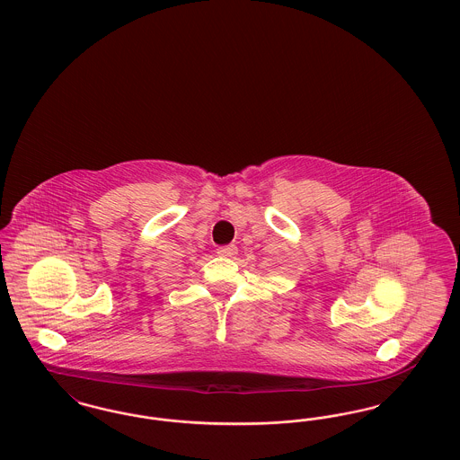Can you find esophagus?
<instances>
[{
    "label": "esophagus",
    "instance_id": "esophagus-1",
    "mask_svg": "<svg viewBox=\"0 0 460 460\" xmlns=\"http://www.w3.org/2000/svg\"><path fill=\"white\" fill-rule=\"evenodd\" d=\"M217 253H219L220 257H234L238 253V248H236V244L220 246V248H217Z\"/></svg>",
    "mask_w": 460,
    "mask_h": 460
}]
</instances>
